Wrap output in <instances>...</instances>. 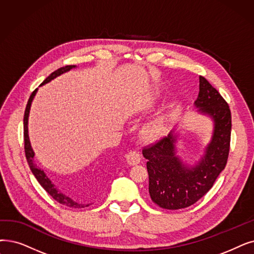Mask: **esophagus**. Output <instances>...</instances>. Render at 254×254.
Returning <instances> with one entry per match:
<instances>
[{
  "label": "esophagus",
  "mask_w": 254,
  "mask_h": 254,
  "mask_svg": "<svg viewBox=\"0 0 254 254\" xmlns=\"http://www.w3.org/2000/svg\"><path fill=\"white\" fill-rule=\"evenodd\" d=\"M126 159H127V162L133 166V165H137L138 163H140L141 156L138 151L130 150L126 156Z\"/></svg>",
  "instance_id": "1"
}]
</instances>
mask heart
<instances>
[{
	"label": "heart",
	"instance_id": "heart-1",
	"mask_svg": "<svg viewBox=\"0 0 254 254\" xmlns=\"http://www.w3.org/2000/svg\"><path fill=\"white\" fill-rule=\"evenodd\" d=\"M165 130H166V124L163 118H157L147 125H145L142 128V136L145 139L151 140L162 136Z\"/></svg>",
	"mask_w": 254,
	"mask_h": 254
}]
</instances>
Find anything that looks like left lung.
<instances>
[{"label": "left lung", "mask_w": 254, "mask_h": 254, "mask_svg": "<svg viewBox=\"0 0 254 254\" xmlns=\"http://www.w3.org/2000/svg\"><path fill=\"white\" fill-rule=\"evenodd\" d=\"M195 106L214 120L212 140L199 162L190 167L176 156L173 131L142 150L147 160L150 198L162 208L180 209L194 204L209 191L226 166L230 147V109L216 88L201 75Z\"/></svg>", "instance_id": "8db88e82"}]
</instances>
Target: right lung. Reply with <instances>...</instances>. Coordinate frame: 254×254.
<instances>
[{
  "instance_id": "right-lung-1",
  "label": "right lung",
  "mask_w": 254,
  "mask_h": 254,
  "mask_svg": "<svg viewBox=\"0 0 254 254\" xmlns=\"http://www.w3.org/2000/svg\"><path fill=\"white\" fill-rule=\"evenodd\" d=\"M75 67V65H66L63 66V67L55 70L54 72H52L48 78L41 83V85H45L47 83H49L50 81H52L53 79L57 78L58 75L62 74L63 72H66L70 70L71 68ZM37 92V89H35L34 91L32 92V94L30 95V98L28 101L26 110H25V115H24V142H25V153H26V159L27 162L29 164V167L32 171V173L34 174V176L36 178V180L38 181V183L41 185V187L43 189H45L55 200L57 202L66 205V206H69V207H74V208H81V207H86V206H89V203L88 204H82L74 201L73 199H71L70 197H68L66 194L62 193L61 191H59L55 185L51 182V180L48 178V175L46 174V172L41 170L39 167H37L35 163H34V151H33L32 147H31V143L29 140V135H28V118H29V112H30V108H31V104L33 98H34L35 94Z\"/></svg>"
}]
</instances>
